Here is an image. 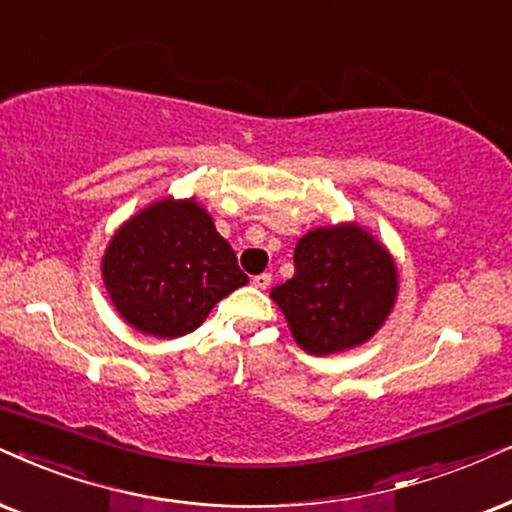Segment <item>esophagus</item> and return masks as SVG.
I'll use <instances>...</instances> for the list:
<instances>
[{
  "label": "esophagus",
  "instance_id": "esophagus-1",
  "mask_svg": "<svg viewBox=\"0 0 512 512\" xmlns=\"http://www.w3.org/2000/svg\"><path fill=\"white\" fill-rule=\"evenodd\" d=\"M252 283H255V288L264 290L271 283V274H257L255 278H252Z\"/></svg>",
  "mask_w": 512,
  "mask_h": 512
}]
</instances>
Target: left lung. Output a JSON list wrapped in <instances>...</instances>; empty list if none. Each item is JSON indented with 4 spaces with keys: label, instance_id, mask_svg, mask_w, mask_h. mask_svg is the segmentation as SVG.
Listing matches in <instances>:
<instances>
[{
    "label": "left lung",
    "instance_id": "obj_1",
    "mask_svg": "<svg viewBox=\"0 0 512 512\" xmlns=\"http://www.w3.org/2000/svg\"><path fill=\"white\" fill-rule=\"evenodd\" d=\"M295 276L271 290L304 352L364 345L397 300L392 255L357 224L321 226L297 241Z\"/></svg>",
    "mask_w": 512,
    "mask_h": 512
}]
</instances>
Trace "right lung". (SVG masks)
Segmentation results:
<instances>
[{
	"mask_svg": "<svg viewBox=\"0 0 512 512\" xmlns=\"http://www.w3.org/2000/svg\"><path fill=\"white\" fill-rule=\"evenodd\" d=\"M103 283L122 319L153 338H179L248 283L236 252L196 200L165 198L115 231Z\"/></svg>",
	"mask_w": 512,
	"mask_h": 512,
	"instance_id": "obj_1",
	"label": "right lung"
}]
</instances>
